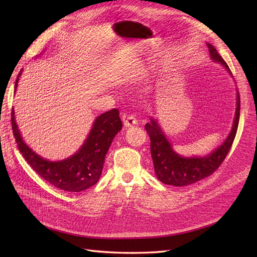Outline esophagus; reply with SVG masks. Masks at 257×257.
<instances>
[{
  "label": "esophagus",
  "instance_id": "1",
  "mask_svg": "<svg viewBox=\"0 0 257 257\" xmlns=\"http://www.w3.org/2000/svg\"><path fill=\"white\" fill-rule=\"evenodd\" d=\"M136 123H137L136 116L133 115V114H131V115H128V116L124 118V126H126V127L133 126V125H135Z\"/></svg>",
  "mask_w": 257,
  "mask_h": 257
}]
</instances>
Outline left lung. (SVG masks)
Instances as JSON below:
<instances>
[{"label":"left lung","instance_id":"left-lung-1","mask_svg":"<svg viewBox=\"0 0 257 257\" xmlns=\"http://www.w3.org/2000/svg\"><path fill=\"white\" fill-rule=\"evenodd\" d=\"M211 59L222 64L231 74L230 68L214 46L207 43ZM236 109L233 126L227 140L215 152L205 157L184 158L173 152L171 144L168 142L159 125L155 120L146 123L145 128L150 137V153L154 161L155 172L162 183L174 186H186L209 177L222 164L232 146L240 118V96L237 92Z\"/></svg>","mask_w":257,"mask_h":257}]
</instances>
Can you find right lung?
I'll return each instance as SVG.
<instances>
[{"mask_svg":"<svg viewBox=\"0 0 257 257\" xmlns=\"http://www.w3.org/2000/svg\"><path fill=\"white\" fill-rule=\"evenodd\" d=\"M20 76V75H18ZM15 83V88L17 87ZM12 128L17 146L28 165L47 182L66 192H80L95 185L101 176L104 158L114 136L122 130L117 109L100 114L92 125L84 145L76 154L61 161H49L24 143L12 110Z\"/></svg>","mask_w":257,"mask_h":257,"instance_id":"obj_1","label":"right lung"}]
</instances>
